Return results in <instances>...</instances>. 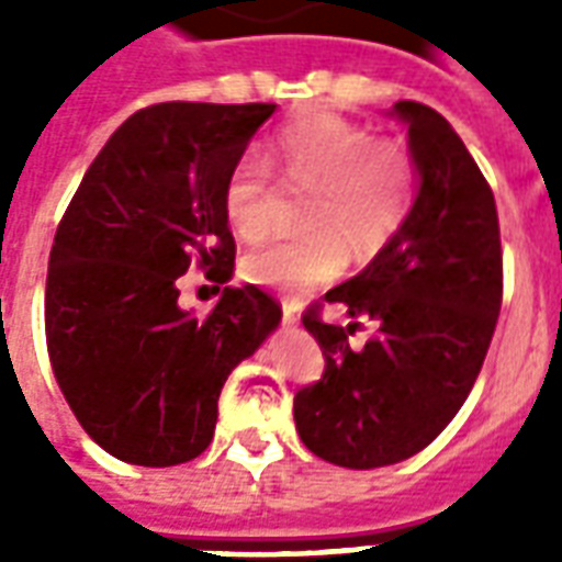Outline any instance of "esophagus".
Segmentation results:
<instances>
[{"mask_svg": "<svg viewBox=\"0 0 562 562\" xmlns=\"http://www.w3.org/2000/svg\"><path fill=\"white\" fill-rule=\"evenodd\" d=\"M297 316H301V313H297V304H289V301H285V304H282V322H285V325H294Z\"/></svg>", "mask_w": 562, "mask_h": 562, "instance_id": "esophagus-1", "label": "esophagus"}]
</instances>
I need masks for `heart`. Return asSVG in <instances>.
Returning a JSON list of instances; mask_svg holds the SVG:
<instances>
[{"instance_id":"heart-1","label":"heart","mask_w":562,"mask_h":562,"mask_svg":"<svg viewBox=\"0 0 562 562\" xmlns=\"http://www.w3.org/2000/svg\"><path fill=\"white\" fill-rule=\"evenodd\" d=\"M273 149L294 189H316L304 207L313 234L249 252L244 277L256 285L301 292L334 280L346 268L342 236L358 256H373L413 210V161L370 128L340 116H306L282 128ZM222 207L240 240L268 237L280 210V186L268 161L246 153L225 180Z\"/></svg>"}]
</instances>
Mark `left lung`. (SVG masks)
I'll use <instances>...</instances> for the list:
<instances>
[{"instance_id": "8db88e82", "label": "left lung", "mask_w": 562, "mask_h": 562, "mask_svg": "<svg viewBox=\"0 0 562 562\" xmlns=\"http://www.w3.org/2000/svg\"><path fill=\"white\" fill-rule=\"evenodd\" d=\"M409 128L418 195L397 234L358 277L325 294L346 328L306 310L325 355L316 385L294 394L297 434L316 458L376 470L413 458L442 434L479 379L503 304V249L491 186L442 114L391 108ZM358 317L378 334L348 346Z\"/></svg>"}]
</instances>
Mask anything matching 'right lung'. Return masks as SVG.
Listing matches in <instances>:
<instances>
[{"instance_id":"obj_1","label":"right lung","mask_w":562,"mask_h":562,"mask_svg":"<svg viewBox=\"0 0 562 562\" xmlns=\"http://www.w3.org/2000/svg\"><path fill=\"white\" fill-rule=\"evenodd\" d=\"M277 104L165 102L108 138L59 222L44 330L80 427L135 467H173L213 439L220 391L277 330L280 304L225 285L207 318L177 304L192 261L234 273L222 192Z\"/></svg>"}]
</instances>
